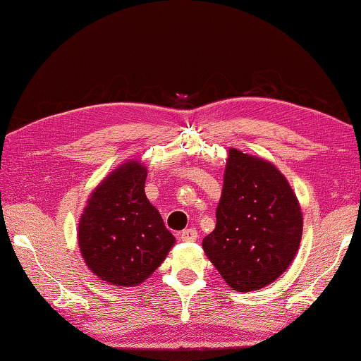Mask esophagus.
Masks as SVG:
<instances>
[{
	"label": "esophagus",
	"instance_id": "1",
	"mask_svg": "<svg viewBox=\"0 0 361 361\" xmlns=\"http://www.w3.org/2000/svg\"><path fill=\"white\" fill-rule=\"evenodd\" d=\"M180 239L185 240V242H193V240L198 239V231H196V228L183 229L180 233Z\"/></svg>",
	"mask_w": 361,
	"mask_h": 361
}]
</instances>
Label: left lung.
<instances>
[{"mask_svg": "<svg viewBox=\"0 0 361 361\" xmlns=\"http://www.w3.org/2000/svg\"><path fill=\"white\" fill-rule=\"evenodd\" d=\"M302 210L286 178L262 159L231 149L216 224L202 248L231 288L275 281L302 239Z\"/></svg>", "mask_w": 361, "mask_h": 361, "instance_id": "obj_1", "label": "left lung"}]
</instances>
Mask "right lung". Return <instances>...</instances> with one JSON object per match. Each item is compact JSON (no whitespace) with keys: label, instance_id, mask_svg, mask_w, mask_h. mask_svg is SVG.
Here are the masks:
<instances>
[{"label":"right lung","instance_id":"obj_1","mask_svg":"<svg viewBox=\"0 0 361 361\" xmlns=\"http://www.w3.org/2000/svg\"><path fill=\"white\" fill-rule=\"evenodd\" d=\"M146 176L141 163H124L94 190L81 215V255L94 274L114 286L145 281L174 243L146 198Z\"/></svg>","mask_w":361,"mask_h":361}]
</instances>
